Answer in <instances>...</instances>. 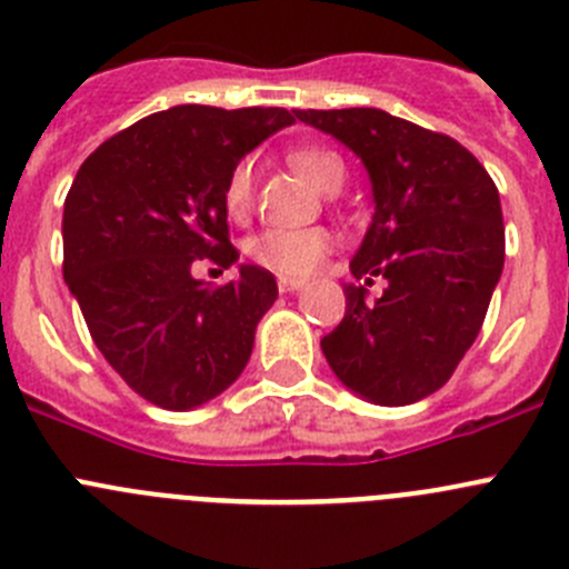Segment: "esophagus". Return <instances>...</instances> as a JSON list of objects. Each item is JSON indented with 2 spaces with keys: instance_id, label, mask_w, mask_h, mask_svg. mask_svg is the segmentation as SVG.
<instances>
[{
  "instance_id": "34e87169",
  "label": "esophagus",
  "mask_w": 569,
  "mask_h": 569,
  "mask_svg": "<svg viewBox=\"0 0 569 569\" xmlns=\"http://www.w3.org/2000/svg\"><path fill=\"white\" fill-rule=\"evenodd\" d=\"M302 280H295V278H280L278 280V289L283 291V295H295V291H300L302 289Z\"/></svg>"
}]
</instances>
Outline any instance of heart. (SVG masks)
I'll list each match as a JSON object with an SVG mask.
<instances>
[{
    "label": "heart",
    "instance_id": "obj_1",
    "mask_svg": "<svg viewBox=\"0 0 569 569\" xmlns=\"http://www.w3.org/2000/svg\"><path fill=\"white\" fill-rule=\"evenodd\" d=\"M289 162L309 179L320 193L345 184V162L328 148L302 146L291 148ZM254 199V162L241 159L230 171L224 184V210L230 219H247ZM333 249V236L322 227L309 230H267L252 238L247 247L249 258L267 272L280 278H309L320 269L326 254Z\"/></svg>",
    "mask_w": 569,
    "mask_h": 569
}]
</instances>
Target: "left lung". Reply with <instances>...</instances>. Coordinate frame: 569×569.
<instances>
[{"instance_id": "obj_1", "label": "left lung", "mask_w": 569, "mask_h": 569, "mask_svg": "<svg viewBox=\"0 0 569 569\" xmlns=\"http://www.w3.org/2000/svg\"><path fill=\"white\" fill-rule=\"evenodd\" d=\"M362 159L373 219L350 258L345 317L322 353L333 376L379 407H405L449 381L480 333L506 260L497 184L452 137L381 109L295 111ZM373 277L386 295L367 302Z\"/></svg>"}]
</instances>
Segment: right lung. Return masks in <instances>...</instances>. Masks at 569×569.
Here are the masks:
<instances>
[{"instance_id": "obj_1", "label": "right lung", "mask_w": 569, "mask_h": 569, "mask_svg": "<svg viewBox=\"0 0 569 569\" xmlns=\"http://www.w3.org/2000/svg\"><path fill=\"white\" fill-rule=\"evenodd\" d=\"M295 123L286 109L173 106L106 140L63 201V280L89 333L126 385L188 412L227 390L278 300L267 269L207 289L190 267H232L224 184L249 151Z\"/></svg>"}]
</instances>
